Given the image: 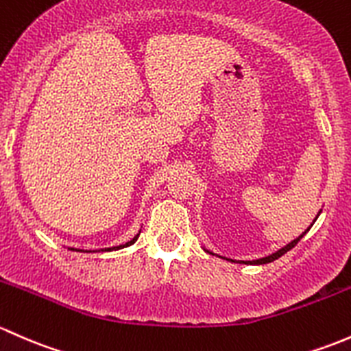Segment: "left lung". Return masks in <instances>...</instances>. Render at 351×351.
<instances>
[{
	"mask_svg": "<svg viewBox=\"0 0 351 351\" xmlns=\"http://www.w3.org/2000/svg\"><path fill=\"white\" fill-rule=\"evenodd\" d=\"M308 230H309V228H308ZM308 230H306L304 233L301 234V237H299V238H295L294 241H291V243H289V245H285L284 248H280L279 252H276V254H272V255L265 256V258H258V260H254V262H248V263H256V265H262V263H269V262H274V260H277V258H279V256H282L284 254H287V252L291 250V248H294L295 245H298V241L301 240V238L304 237L306 233H308ZM231 262H233V260H231Z\"/></svg>",
	"mask_w": 351,
	"mask_h": 351,
	"instance_id": "8db88e82",
	"label": "left lung"
}]
</instances>
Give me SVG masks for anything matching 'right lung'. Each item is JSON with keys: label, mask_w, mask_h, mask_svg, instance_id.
<instances>
[{"label": "right lung", "mask_w": 351, "mask_h": 351, "mask_svg": "<svg viewBox=\"0 0 351 351\" xmlns=\"http://www.w3.org/2000/svg\"><path fill=\"white\" fill-rule=\"evenodd\" d=\"M138 240V234H136L135 238H133V240H130V241H126L125 245H120V247H113V248H104V250H101V252H111V250H120V248H125V247H130V245H133L135 243V241ZM72 250H74V248H72ZM77 252H82V250H77Z\"/></svg>", "instance_id": "add662e5"}]
</instances>
